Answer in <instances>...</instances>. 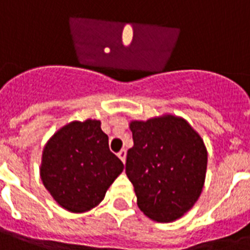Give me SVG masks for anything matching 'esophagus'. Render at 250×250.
Instances as JSON below:
<instances>
[{
	"label": "esophagus",
	"instance_id": "34e87169",
	"mask_svg": "<svg viewBox=\"0 0 250 250\" xmlns=\"http://www.w3.org/2000/svg\"><path fill=\"white\" fill-rule=\"evenodd\" d=\"M125 156H127V152H125V149H122L121 152L118 153V157L121 158L123 164H125Z\"/></svg>",
	"mask_w": 250,
	"mask_h": 250
}]
</instances>
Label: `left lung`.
Masks as SVG:
<instances>
[{
	"label": "left lung",
	"mask_w": 250,
	"mask_h": 250,
	"mask_svg": "<svg viewBox=\"0 0 250 250\" xmlns=\"http://www.w3.org/2000/svg\"><path fill=\"white\" fill-rule=\"evenodd\" d=\"M125 174L137 206L156 222H172L194 205L204 188L208 152L188 122L174 115L133 121Z\"/></svg>",
	"instance_id": "left-lung-1"
}]
</instances>
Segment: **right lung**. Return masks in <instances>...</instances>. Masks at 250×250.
<instances>
[{
    "mask_svg": "<svg viewBox=\"0 0 250 250\" xmlns=\"http://www.w3.org/2000/svg\"><path fill=\"white\" fill-rule=\"evenodd\" d=\"M109 149L101 122H71L58 129L42 152L41 180L63 209L84 213L104 200L107 188L123 171Z\"/></svg>",
    "mask_w": 250,
    "mask_h": 250,
    "instance_id": "obj_1",
    "label": "right lung"
}]
</instances>
